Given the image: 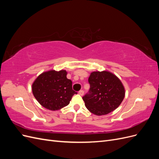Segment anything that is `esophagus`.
<instances>
[{
    "instance_id": "esophagus-1",
    "label": "esophagus",
    "mask_w": 159,
    "mask_h": 159,
    "mask_svg": "<svg viewBox=\"0 0 159 159\" xmlns=\"http://www.w3.org/2000/svg\"><path fill=\"white\" fill-rule=\"evenodd\" d=\"M78 93L80 95H83L84 94V91H83V90H80L79 92H78Z\"/></svg>"
}]
</instances>
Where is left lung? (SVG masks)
I'll return each instance as SVG.
<instances>
[{
	"label": "left lung",
	"instance_id": "obj_1",
	"mask_svg": "<svg viewBox=\"0 0 159 159\" xmlns=\"http://www.w3.org/2000/svg\"><path fill=\"white\" fill-rule=\"evenodd\" d=\"M89 93L83 97L85 105L94 115H105L116 109L125 98V90L117 77L108 71L91 72Z\"/></svg>",
	"mask_w": 159,
	"mask_h": 159
}]
</instances>
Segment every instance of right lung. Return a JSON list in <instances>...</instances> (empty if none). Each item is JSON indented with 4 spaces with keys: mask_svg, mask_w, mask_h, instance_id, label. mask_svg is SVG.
<instances>
[{
    "mask_svg": "<svg viewBox=\"0 0 159 159\" xmlns=\"http://www.w3.org/2000/svg\"><path fill=\"white\" fill-rule=\"evenodd\" d=\"M66 70H49L37 77L32 85V93L42 107L57 111L67 106L77 92L72 81L67 78Z\"/></svg>",
    "mask_w": 159,
    "mask_h": 159,
    "instance_id": "1",
    "label": "right lung"
}]
</instances>
